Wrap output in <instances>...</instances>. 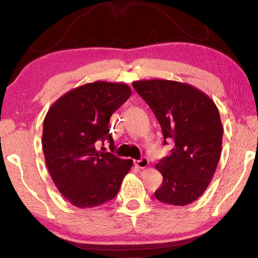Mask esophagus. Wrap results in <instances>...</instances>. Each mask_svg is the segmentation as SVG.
I'll list each match as a JSON object with an SVG mask.
<instances>
[{
  "instance_id": "1",
  "label": "esophagus",
  "mask_w": 258,
  "mask_h": 258,
  "mask_svg": "<svg viewBox=\"0 0 258 258\" xmlns=\"http://www.w3.org/2000/svg\"><path fill=\"white\" fill-rule=\"evenodd\" d=\"M134 165L139 168H146V167H148V166H149V159H148L147 157H142L141 159L134 160Z\"/></svg>"
}]
</instances>
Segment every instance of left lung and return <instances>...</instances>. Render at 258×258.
Returning a JSON list of instances; mask_svg holds the SVG:
<instances>
[{
	"label": "left lung",
	"mask_w": 258,
	"mask_h": 258,
	"mask_svg": "<svg viewBox=\"0 0 258 258\" xmlns=\"http://www.w3.org/2000/svg\"><path fill=\"white\" fill-rule=\"evenodd\" d=\"M132 85L158 119L164 145H173L156 165L163 175L156 198L173 206L194 203L207 189L221 157L223 126L216 104L185 83L148 80Z\"/></svg>",
	"instance_id": "8db88e82"
}]
</instances>
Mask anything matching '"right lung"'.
Listing matches in <instances>:
<instances>
[{
  "mask_svg": "<svg viewBox=\"0 0 258 258\" xmlns=\"http://www.w3.org/2000/svg\"><path fill=\"white\" fill-rule=\"evenodd\" d=\"M132 91L124 83L94 82L64 93L52 104L43 123L42 148L55 186L78 208L97 207L116 197L133 165L97 143L113 140L109 119Z\"/></svg>",
  "mask_w": 258,
  "mask_h": 258,
  "instance_id": "add662e5",
  "label": "right lung"
}]
</instances>
